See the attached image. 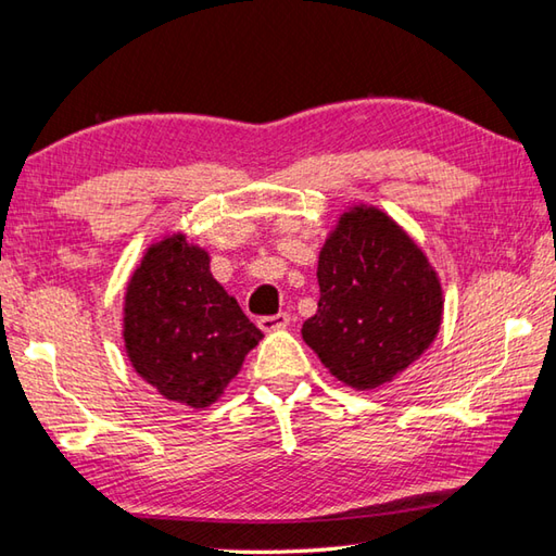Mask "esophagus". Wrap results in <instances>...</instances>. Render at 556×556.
Here are the masks:
<instances>
[{
  "label": "esophagus",
  "instance_id": "esophagus-1",
  "mask_svg": "<svg viewBox=\"0 0 556 556\" xmlns=\"http://www.w3.org/2000/svg\"><path fill=\"white\" fill-rule=\"evenodd\" d=\"M290 324V314L288 312H280V314H274V316H262L258 319V328L262 331H278V328H286Z\"/></svg>",
  "mask_w": 556,
  "mask_h": 556
}]
</instances>
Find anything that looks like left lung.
Wrapping results in <instances>:
<instances>
[{"instance_id": "obj_1", "label": "left lung", "mask_w": 556, "mask_h": 556, "mask_svg": "<svg viewBox=\"0 0 556 556\" xmlns=\"http://www.w3.org/2000/svg\"><path fill=\"white\" fill-rule=\"evenodd\" d=\"M319 309L302 338L338 381L357 391L389 383L432 345L441 286L422 249L387 213L355 206L319 254Z\"/></svg>"}]
</instances>
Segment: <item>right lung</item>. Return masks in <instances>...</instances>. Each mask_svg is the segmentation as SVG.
Masks as SVG:
<instances>
[{
	"mask_svg": "<svg viewBox=\"0 0 556 556\" xmlns=\"http://www.w3.org/2000/svg\"><path fill=\"white\" fill-rule=\"evenodd\" d=\"M211 256L169 235L149 247L124 294L131 367L167 401L208 407L264 333L211 276Z\"/></svg>",
	"mask_w": 556,
	"mask_h": 556,
	"instance_id": "add662e5",
	"label": "right lung"
}]
</instances>
